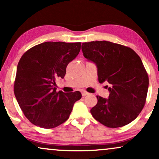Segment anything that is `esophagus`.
Masks as SVG:
<instances>
[{
  "mask_svg": "<svg viewBox=\"0 0 159 159\" xmlns=\"http://www.w3.org/2000/svg\"><path fill=\"white\" fill-rule=\"evenodd\" d=\"M81 93H82V96H87V95L89 94V93H87V91H82L81 92Z\"/></svg>",
  "mask_w": 159,
  "mask_h": 159,
  "instance_id": "34e87169",
  "label": "esophagus"
}]
</instances>
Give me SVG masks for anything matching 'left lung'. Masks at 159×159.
<instances>
[{"label": "left lung", "instance_id": "8db88e82", "mask_svg": "<svg viewBox=\"0 0 159 159\" xmlns=\"http://www.w3.org/2000/svg\"><path fill=\"white\" fill-rule=\"evenodd\" d=\"M85 58L97 66L99 83L107 81L108 98L97 96L91 114L109 128L122 127L135 120L143 108L149 78L137 53L129 47L108 41L84 43Z\"/></svg>", "mask_w": 159, "mask_h": 159}]
</instances>
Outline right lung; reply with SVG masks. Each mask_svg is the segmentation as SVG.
I'll list each match as a JSON object with an SVG mask.
<instances>
[{
    "label": "right lung",
    "instance_id": "right-lung-1",
    "mask_svg": "<svg viewBox=\"0 0 159 159\" xmlns=\"http://www.w3.org/2000/svg\"><path fill=\"white\" fill-rule=\"evenodd\" d=\"M81 43L45 42L27 50L18 63L14 93L30 123L52 129L66 121L79 91L57 92L56 80L63 78L69 62L81 50Z\"/></svg>",
    "mask_w": 159,
    "mask_h": 159
}]
</instances>
